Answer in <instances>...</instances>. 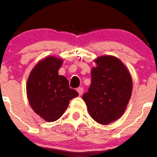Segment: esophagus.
<instances>
[{"instance_id": "1", "label": "esophagus", "mask_w": 157, "mask_h": 157, "mask_svg": "<svg viewBox=\"0 0 157 157\" xmlns=\"http://www.w3.org/2000/svg\"><path fill=\"white\" fill-rule=\"evenodd\" d=\"M77 91L78 93V94L81 96L83 93V88H82V87H78V88L77 89Z\"/></svg>"}]
</instances>
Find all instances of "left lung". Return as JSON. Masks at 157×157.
I'll return each instance as SVG.
<instances>
[{
    "instance_id": "8db88e82",
    "label": "left lung",
    "mask_w": 157,
    "mask_h": 157,
    "mask_svg": "<svg viewBox=\"0 0 157 157\" xmlns=\"http://www.w3.org/2000/svg\"><path fill=\"white\" fill-rule=\"evenodd\" d=\"M95 63L90 86L82 99L91 117L107 125L125 112L132 93V78L127 67L113 56H100Z\"/></svg>"
}]
</instances>
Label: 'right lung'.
Returning a JSON list of instances; mask_svg holds the SVG:
<instances>
[{
  "instance_id": "obj_1",
  "label": "right lung",
  "mask_w": 157,
  "mask_h": 157,
  "mask_svg": "<svg viewBox=\"0 0 157 157\" xmlns=\"http://www.w3.org/2000/svg\"><path fill=\"white\" fill-rule=\"evenodd\" d=\"M63 59L48 56L36 64L27 83L29 103L36 114L47 122L57 120L64 113L72 98L78 96L69 87L66 77L58 75Z\"/></svg>"
}]
</instances>
